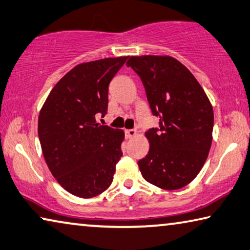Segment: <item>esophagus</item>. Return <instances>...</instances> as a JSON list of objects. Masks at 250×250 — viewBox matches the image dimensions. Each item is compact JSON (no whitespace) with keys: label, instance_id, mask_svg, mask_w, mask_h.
Segmentation results:
<instances>
[{"label":"esophagus","instance_id":"esophagus-1","mask_svg":"<svg viewBox=\"0 0 250 250\" xmlns=\"http://www.w3.org/2000/svg\"><path fill=\"white\" fill-rule=\"evenodd\" d=\"M137 136V130L136 129H130V130H125V137L128 139H132Z\"/></svg>","mask_w":250,"mask_h":250}]
</instances>
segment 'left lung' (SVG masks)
Instances as JSON below:
<instances>
[{
	"mask_svg": "<svg viewBox=\"0 0 250 250\" xmlns=\"http://www.w3.org/2000/svg\"><path fill=\"white\" fill-rule=\"evenodd\" d=\"M126 65L144 83L159 126L146 132L150 148L138 161L142 177L166 190L190 184L205 165L212 141L213 110L192 73L167 55L130 57Z\"/></svg>",
	"mask_w": 250,
	"mask_h": 250,
	"instance_id": "obj_1",
	"label": "left lung"
}]
</instances>
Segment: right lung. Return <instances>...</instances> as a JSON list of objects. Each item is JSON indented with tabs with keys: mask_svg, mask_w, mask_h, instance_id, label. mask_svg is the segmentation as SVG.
Masks as SVG:
<instances>
[{
	"mask_svg": "<svg viewBox=\"0 0 250 250\" xmlns=\"http://www.w3.org/2000/svg\"><path fill=\"white\" fill-rule=\"evenodd\" d=\"M128 57L81 63L66 73L43 104L38 132L51 173L66 191L92 198L109 188L122 157L125 132L97 124L108 111L109 83Z\"/></svg>",
	"mask_w": 250,
	"mask_h": 250,
	"instance_id": "add662e5",
	"label": "right lung"
}]
</instances>
